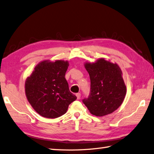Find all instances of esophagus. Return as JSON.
<instances>
[{
    "instance_id": "esophagus-1",
    "label": "esophagus",
    "mask_w": 154,
    "mask_h": 154,
    "mask_svg": "<svg viewBox=\"0 0 154 154\" xmlns=\"http://www.w3.org/2000/svg\"><path fill=\"white\" fill-rule=\"evenodd\" d=\"M76 95L78 100H80V96H81V94H80V93H78V94H76Z\"/></svg>"
}]
</instances>
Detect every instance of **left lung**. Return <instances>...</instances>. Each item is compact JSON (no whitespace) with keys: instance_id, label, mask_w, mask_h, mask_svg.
<instances>
[{"instance_id":"8db88e82","label":"left lung","mask_w":154,"mask_h":154,"mask_svg":"<svg viewBox=\"0 0 154 154\" xmlns=\"http://www.w3.org/2000/svg\"><path fill=\"white\" fill-rule=\"evenodd\" d=\"M84 66L90 75L91 90L83 103L97 117L112 113L121 105L126 94L121 68L104 58L85 63Z\"/></svg>"}]
</instances>
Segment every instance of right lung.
I'll return each mask as SVG.
<instances>
[{"mask_svg":"<svg viewBox=\"0 0 154 154\" xmlns=\"http://www.w3.org/2000/svg\"><path fill=\"white\" fill-rule=\"evenodd\" d=\"M68 66L67 60H43L26 78V97L34 110L42 117H59L66 113L68 105L76 100V95L70 91L65 78Z\"/></svg>","mask_w":154,"mask_h":154,"instance_id":"obj_1","label":"right lung"}]
</instances>
